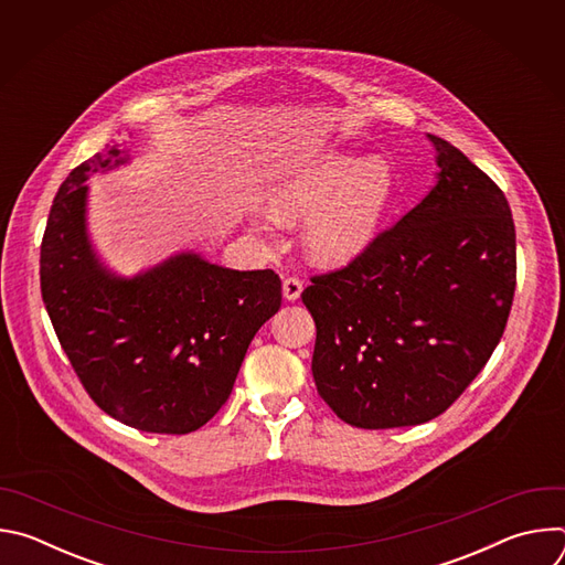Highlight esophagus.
Masks as SVG:
<instances>
[{
    "label": "esophagus",
    "mask_w": 565,
    "mask_h": 565,
    "mask_svg": "<svg viewBox=\"0 0 565 565\" xmlns=\"http://www.w3.org/2000/svg\"><path fill=\"white\" fill-rule=\"evenodd\" d=\"M301 290H303V284H301L299 277H286V279H284V297H286L288 301H297L299 295H301Z\"/></svg>",
    "instance_id": "esophagus-1"
}]
</instances>
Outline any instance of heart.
<instances>
[{
  "label": "heart",
  "instance_id": "obj_1",
  "mask_svg": "<svg viewBox=\"0 0 565 565\" xmlns=\"http://www.w3.org/2000/svg\"><path fill=\"white\" fill-rule=\"evenodd\" d=\"M397 188L384 156L324 153L284 177L270 192L281 216L312 214L306 246L319 264H347L377 236Z\"/></svg>",
  "mask_w": 565,
  "mask_h": 565
}]
</instances>
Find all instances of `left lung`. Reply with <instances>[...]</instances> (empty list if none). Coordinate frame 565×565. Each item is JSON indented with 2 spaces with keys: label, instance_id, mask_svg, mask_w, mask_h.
I'll return each mask as SVG.
<instances>
[{
  "label": "left lung",
  "instance_id": "obj_1",
  "mask_svg": "<svg viewBox=\"0 0 565 565\" xmlns=\"http://www.w3.org/2000/svg\"><path fill=\"white\" fill-rule=\"evenodd\" d=\"M431 192L349 266L310 277L312 377L347 425L393 429L447 412L492 358L516 288L501 188L431 136Z\"/></svg>",
  "mask_w": 565,
  "mask_h": 565
}]
</instances>
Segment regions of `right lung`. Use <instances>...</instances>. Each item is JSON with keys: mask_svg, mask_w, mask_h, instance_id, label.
I'll list each match as a JSON object with an SVG mask.
<instances>
[{"mask_svg": "<svg viewBox=\"0 0 565 565\" xmlns=\"http://www.w3.org/2000/svg\"><path fill=\"white\" fill-rule=\"evenodd\" d=\"M125 160L107 145L60 185L42 236V299L77 380L105 414L181 436L225 405L253 338L281 306V279L194 253L131 279L111 275L87 236L85 181Z\"/></svg>", "mask_w": 565, "mask_h": 565, "instance_id": "add662e5", "label": "right lung"}]
</instances>
